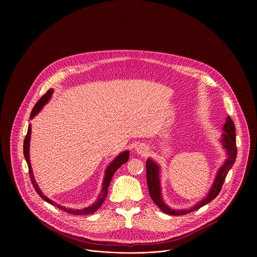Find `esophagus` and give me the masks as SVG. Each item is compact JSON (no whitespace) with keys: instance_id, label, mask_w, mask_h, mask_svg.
Wrapping results in <instances>:
<instances>
[{"instance_id":"esophagus-1","label":"esophagus","mask_w":257,"mask_h":257,"mask_svg":"<svg viewBox=\"0 0 257 257\" xmlns=\"http://www.w3.org/2000/svg\"><path fill=\"white\" fill-rule=\"evenodd\" d=\"M136 150L139 152V153H143V154H146L147 151V147H146V145H140L138 146Z\"/></svg>"}]
</instances>
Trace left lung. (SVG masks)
Here are the masks:
<instances>
[{
    "instance_id": "obj_1",
    "label": "left lung",
    "mask_w": 257,
    "mask_h": 257,
    "mask_svg": "<svg viewBox=\"0 0 257 257\" xmlns=\"http://www.w3.org/2000/svg\"><path fill=\"white\" fill-rule=\"evenodd\" d=\"M222 135L220 139V143L222 145V147L225 149L227 158L225 159L224 163L220 167V169L217 172L216 178L214 180V183L212 185L209 193L207 196L199 201L195 206H193L191 209L188 210H175L171 209L168 207L161 195V186H160V176H159V171L160 167L159 165L154 162L151 158H148L147 160V182L149 190V195L152 199V201L157 205V207L164 213L172 216H181V215H186L191 212H194L201 207L207 205L211 201H213L220 192V189L222 187V184L225 180V177L229 171V169L232 167L235 158H236V142H235V128H234V123L231 120L229 116L226 117L225 123L222 127Z\"/></svg>"
}]
</instances>
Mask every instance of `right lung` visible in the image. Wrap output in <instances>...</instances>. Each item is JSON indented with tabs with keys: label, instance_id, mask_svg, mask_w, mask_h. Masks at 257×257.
Listing matches in <instances>:
<instances>
[{
	"label": "right lung",
	"instance_id": "obj_1",
	"mask_svg": "<svg viewBox=\"0 0 257 257\" xmlns=\"http://www.w3.org/2000/svg\"><path fill=\"white\" fill-rule=\"evenodd\" d=\"M52 93H53V90L52 89H49L40 99L39 101L36 104V106L34 107V109L31 112V118H33L35 115H37V112H39V110H41L45 104H47V102L50 100L51 96H52ZM31 134H32V127H31V124L29 125V128H28V134L26 136V139H25V142H24V155H25V158L27 160V163H28V166H29V172H30V177H31V181L34 185V188L35 190L37 191V194L41 197V199H43L44 201H46L47 203L59 208L60 210L64 211V212H67L68 214H72V215H77V216H82V215H91L93 213H95L101 206L102 204L104 203V201L106 200V197H107V193H108V188H109V185L110 183V180L114 174V172L117 170V168L120 167V165H122L123 163H125L127 160H128V157H130V151L128 150H125L123 152H121L120 154H118L110 164L109 166L107 167L106 169V172H105V177H104V181H103V185H102V191L98 197V200L90 207H87V208H84V209H81V210H74V209H69V208H66V207H62L58 204H56L55 202L51 201L50 199H48L46 196H44L42 194V192L40 191V189L38 188L37 182L35 180V176L33 174V170H32V165H31V160H30V141H31Z\"/></svg>",
	"mask_w": 257,
	"mask_h": 257
}]
</instances>
